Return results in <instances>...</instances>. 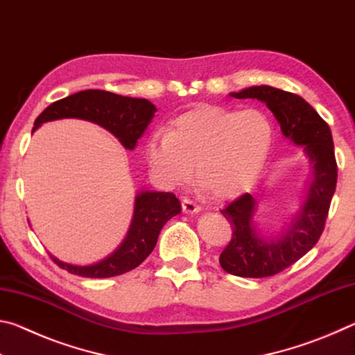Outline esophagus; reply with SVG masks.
<instances>
[{
	"label": "esophagus",
	"instance_id": "34e87169",
	"mask_svg": "<svg viewBox=\"0 0 355 355\" xmlns=\"http://www.w3.org/2000/svg\"><path fill=\"white\" fill-rule=\"evenodd\" d=\"M182 208H183V213H186V214H196V213H199L200 211V207L197 205V203H194L192 200H189V199H183L182 200Z\"/></svg>",
	"mask_w": 355,
	"mask_h": 355
}]
</instances>
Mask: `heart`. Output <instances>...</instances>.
Here are the masks:
<instances>
[{"label": "heart", "mask_w": 355, "mask_h": 355, "mask_svg": "<svg viewBox=\"0 0 355 355\" xmlns=\"http://www.w3.org/2000/svg\"><path fill=\"white\" fill-rule=\"evenodd\" d=\"M272 141L274 127L260 110L202 106L173 120L167 133L150 137L146 156L167 188L188 182L196 167L203 192L228 199L260 175Z\"/></svg>", "instance_id": "obj_1"}]
</instances>
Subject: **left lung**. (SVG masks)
Masks as SVG:
<instances>
[{"instance_id": "8db88e82", "label": "left lung", "mask_w": 355, "mask_h": 355, "mask_svg": "<svg viewBox=\"0 0 355 355\" xmlns=\"http://www.w3.org/2000/svg\"><path fill=\"white\" fill-rule=\"evenodd\" d=\"M230 97L266 105L285 139L302 147L310 163V180L296 213L277 232L263 233L258 228V199L250 194L220 209L233 228L232 241L219 257L222 269L238 277H269L307 254L324 230L338 175L332 133L320 114L296 94L261 84L232 92Z\"/></svg>"}]
</instances>
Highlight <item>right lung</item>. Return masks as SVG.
Segmentation results:
<instances>
[{"label":"right lung","mask_w":355,"mask_h":355,"mask_svg":"<svg viewBox=\"0 0 355 355\" xmlns=\"http://www.w3.org/2000/svg\"><path fill=\"white\" fill-rule=\"evenodd\" d=\"M156 107L146 98L89 89L51 103L35 119L33 133L40 125L61 119H81L97 123L110 131L127 150H135L137 139L155 117ZM182 205L172 192L142 189L135 197V211L127 236L117 249L103 260L92 264H71L53 257L59 268L81 277H116L139 266L152 254L161 228L173 216L180 214Z\"/></svg>","instance_id":"1"}]
</instances>
